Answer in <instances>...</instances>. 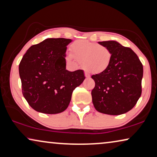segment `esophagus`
<instances>
[{
  "label": "esophagus",
  "instance_id": "esophagus-1",
  "mask_svg": "<svg viewBox=\"0 0 157 157\" xmlns=\"http://www.w3.org/2000/svg\"><path fill=\"white\" fill-rule=\"evenodd\" d=\"M85 77H86V78H90V74H89L87 72H85Z\"/></svg>",
  "mask_w": 157,
  "mask_h": 157
}]
</instances>
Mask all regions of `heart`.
Masks as SVG:
<instances>
[{
  "label": "heart",
  "instance_id": "heart-1",
  "mask_svg": "<svg viewBox=\"0 0 157 157\" xmlns=\"http://www.w3.org/2000/svg\"><path fill=\"white\" fill-rule=\"evenodd\" d=\"M70 60H78L88 72L101 74L109 68L112 61V53L106 46L86 40L75 41L71 46Z\"/></svg>",
  "mask_w": 157,
  "mask_h": 157
}]
</instances>
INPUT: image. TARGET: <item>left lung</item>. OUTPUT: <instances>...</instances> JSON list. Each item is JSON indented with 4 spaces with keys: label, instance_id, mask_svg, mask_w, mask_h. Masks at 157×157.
I'll return each mask as SVG.
<instances>
[{
    "label": "left lung",
    "instance_id": "obj_1",
    "mask_svg": "<svg viewBox=\"0 0 157 157\" xmlns=\"http://www.w3.org/2000/svg\"><path fill=\"white\" fill-rule=\"evenodd\" d=\"M99 44L110 49L112 61L106 72L92 75L95 82L92 91L94 106L97 111L109 115L127 113L141 96L143 65L129 47L115 41Z\"/></svg>",
    "mask_w": 157,
    "mask_h": 157
}]
</instances>
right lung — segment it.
I'll return each instance as SVG.
<instances>
[{
	"label": "right lung",
	"instance_id": "1",
	"mask_svg": "<svg viewBox=\"0 0 157 157\" xmlns=\"http://www.w3.org/2000/svg\"><path fill=\"white\" fill-rule=\"evenodd\" d=\"M70 39H46L32 46L21 60L19 74L25 99L35 111L46 114L64 111L73 90L85 79L82 70L65 69Z\"/></svg>",
	"mask_w": 157,
	"mask_h": 157
}]
</instances>
